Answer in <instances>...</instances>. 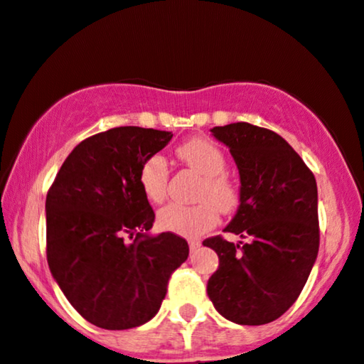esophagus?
<instances>
[{
  "mask_svg": "<svg viewBox=\"0 0 364 364\" xmlns=\"http://www.w3.org/2000/svg\"><path fill=\"white\" fill-rule=\"evenodd\" d=\"M188 244H190V251H191V252H195L196 249H198V247L201 246V242H200V240H196V239H191L190 242H188Z\"/></svg>",
  "mask_w": 364,
  "mask_h": 364,
  "instance_id": "obj_1",
  "label": "esophagus"
}]
</instances>
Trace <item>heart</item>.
Returning <instances> with one entry per match:
<instances>
[{
  "label": "heart",
  "instance_id": "obj_1",
  "mask_svg": "<svg viewBox=\"0 0 364 364\" xmlns=\"http://www.w3.org/2000/svg\"><path fill=\"white\" fill-rule=\"evenodd\" d=\"M183 163L200 173L201 183L196 190L198 203H169L157 213V224L164 230L183 237H198L215 227L218 210L230 213L239 203V190L224 173L227 161L222 149L212 140L191 139L176 149ZM169 169L163 156L152 154L139 169V185L149 201L161 203L168 195Z\"/></svg>",
  "mask_w": 364,
  "mask_h": 364
}]
</instances>
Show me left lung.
<instances>
[{
  "mask_svg": "<svg viewBox=\"0 0 364 364\" xmlns=\"http://www.w3.org/2000/svg\"><path fill=\"white\" fill-rule=\"evenodd\" d=\"M240 174V205L222 235L203 240L218 254L207 293L218 314L240 326L277 321L295 304L318 252L317 183L277 132L237 122L213 127Z\"/></svg>",
  "mask_w": 364,
  "mask_h": 364,
  "instance_id": "left-lung-1",
  "label": "left lung"
}]
</instances>
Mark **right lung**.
I'll list each match as a JSON object with an SVG mask.
<instances>
[{
    "label": "right lung",
    "mask_w": 364,
    "mask_h": 364,
    "mask_svg": "<svg viewBox=\"0 0 364 364\" xmlns=\"http://www.w3.org/2000/svg\"><path fill=\"white\" fill-rule=\"evenodd\" d=\"M164 130L117 127L74 147L46 200L47 262L69 304L96 327L124 331L157 314L188 259L173 232L151 237L154 210L139 169L169 142Z\"/></svg>",
    "instance_id": "obj_1"
}]
</instances>
